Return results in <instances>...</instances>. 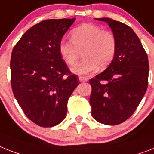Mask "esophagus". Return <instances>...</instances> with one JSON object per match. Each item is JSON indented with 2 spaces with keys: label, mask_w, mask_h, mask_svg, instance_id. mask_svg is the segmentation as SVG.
Masks as SVG:
<instances>
[{
  "label": "esophagus",
  "mask_w": 154,
  "mask_h": 154,
  "mask_svg": "<svg viewBox=\"0 0 154 154\" xmlns=\"http://www.w3.org/2000/svg\"><path fill=\"white\" fill-rule=\"evenodd\" d=\"M79 81H81V82H86V81H88V77L80 76V77H79Z\"/></svg>",
  "instance_id": "esophagus-1"
}]
</instances>
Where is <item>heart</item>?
<instances>
[{
  "label": "heart",
  "instance_id": "heart-1",
  "mask_svg": "<svg viewBox=\"0 0 154 154\" xmlns=\"http://www.w3.org/2000/svg\"><path fill=\"white\" fill-rule=\"evenodd\" d=\"M71 41L62 39L58 51L67 66L77 64L82 52L85 58L73 69L78 75L93 73L99 69H104L114 59L117 49L116 36L109 31L92 23H83L70 32Z\"/></svg>",
  "mask_w": 154,
  "mask_h": 154
}]
</instances>
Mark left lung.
<instances>
[{"label":"left lung","instance_id":"8db88e82","mask_svg":"<svg viewBox=\"0 0 154 154\" xmlns=\"http://www.w3.org/2000/svg\"><path fill=\"white\" fill-rule=\"evenodd\" d=\"M97 20L104 21L111 27L117 49L108 67L89 81L92 116L103 124L118 125L132 116L146 93L148 56L129 26L109 18Z\"/></svg>","mask_w":154,"mask_h":154}]
</instances>
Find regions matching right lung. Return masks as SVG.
Here are the masks:
<instances>
[{"label": "right lung", "instance_id": "right-lung-1", "mask_svg": "<svg viewBox=\"0 0 154 154\" xmlns=\"http://www.w3.org/2000/svg\"><path fill=\"white\" fill-rule=\"evenodd\" d=\"M75 20L42 21L27 30L12 50V92L26 116L40 127H54L66 118L69 98L79 85L58 51Z\"/></svg>", "mask_w": 154, "mask_h": 154}]
</instances>
